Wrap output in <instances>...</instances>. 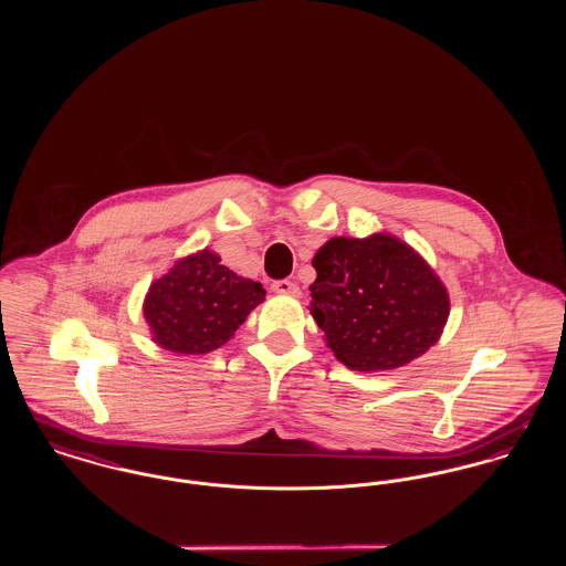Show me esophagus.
I'll list each match as a JSON object with an SVG mask.
<instances>
[{
    "label": "esophagus",
    "instance_id": "obj_1",
    "mask_svg": "<svg viewBox=\"0 0 566 566\" xmlns=\"http://www.w3.org/2000/svg\"><path fill=\"white\" fill-rule=\"evenodd\" d=\"M271 291L277 295H298V286L291 280H275L271 284Z\"/></svg>",
    "mask_w": 566,
    "mask_h": 566
}]
</instances>
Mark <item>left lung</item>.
Wrapping results in <instances>:
<instances>
[{"mask_svg": "<svg viewBox=\"0 0 566 566\" xmlns=\"http://www.w3.org/2000/svg\"><path fill=\"white\" fill-rule=\"evenodd\" d=\"M312 316L326 346L352 371L403 367L437 344L450 296L407 243L376 233L333 238L312 261Z\"/></svg>", "mask_w": 566, "mask_h": 566, "instance_id": "1", "label": "left lung"}]
</instances>
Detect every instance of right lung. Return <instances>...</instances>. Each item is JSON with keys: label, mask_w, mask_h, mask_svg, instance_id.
Returning <instances> with one entry per match:
<instances>
[{"label": "right lung", "mask_w": 566, "mask_h": 566, "mask_svg": "<svg viewBox=\"0 0 566 566\" xmlns=\"http://www.w3.org/2000/svg\"><path fill=\"white\" fill-rule=\"evenodd\" d=\"M263 298L259 282L220 265L212 250H201L153 282L144 318L165 350L208 354L227 344Z\"/></svg>", "instance_id": "obj_1"}]
</instances>
